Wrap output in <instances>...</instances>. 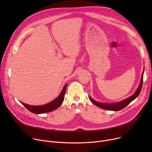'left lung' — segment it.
<instances>
[{
    "label": "left lung",
    "mask_w": 152,
    "mask_h": 152,
    "mask_svg": "<svg viewBox=\"0 0 152 152\" xmlns=\"http://www.w3.org/2000/svg\"><path fill=\"white\" fill-rule=\"evenodd\" d=\"M143 76V71L142 75V78H141L139 86L138 87V89H137V91H135V92L133 95H132L131 97L127 98L126 99H125L123 101H121V102H118V103H100V102H98L97 101H95L90 97H89V99L95 105H96L98 107H100L101 108L107 110H111V111L121 110L123 109L124 108H125L127 105H129L132 101H133L135 99H136L139 96V95L142 89V87Z\"/></svg>",
    "instance_id": "1"
}]
</instances>
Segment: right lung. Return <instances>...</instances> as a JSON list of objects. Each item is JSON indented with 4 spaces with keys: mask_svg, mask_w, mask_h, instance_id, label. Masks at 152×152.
I'll use <instances>...</instances> for the list:
<instances>
[{
    "mask_svg": "<svg viewBox=\"0 0 152 152\" xmlns=\"http://www.w3.org/2000/svg\"><path fill=\"white\" fill-rule=\"evenodd\" d=\"M66 86L67 84H66L65 86H64L63 90L61 91V93L60 94V95H58V97L57 98H56L50 103H48L45 105H40V106H32V105L26 104V103H24L21 102H20L29 111H31V112L33 113L41 114V113H44L47 112H50V111H52L55 109L58 108L62 104V102L64 100V98H65Z\"/></svg>",
    "mask_w": 152,
    "mask_h": 152,
    "instance_id": "obj_1",
    "label": "right lung"
}]
</instances>
